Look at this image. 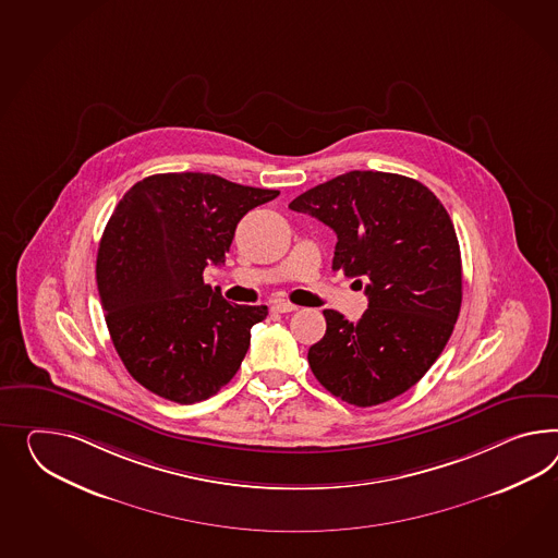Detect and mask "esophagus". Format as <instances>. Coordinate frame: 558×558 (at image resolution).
Instances as JSON below:
<instances>
[{"mask_svg": "<svg viewBox=\"0 0 558 558\" xmlns=\"http://www.w3.org/2000/svg\"><path fill=\"white\" fill-rule=\"evenodd\" d=\"M272 312H277V314H291V312H295L298 310V305H293V303H289V301L277 300L271 303Z\"/></svg>", "mask_w": 558, "mask_h": 558, "instance_id": "1", "label": "esophagus"}]
</instances>
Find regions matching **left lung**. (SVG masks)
I'll use <instances>...</instances> for the list:
<instances>
[{"label":"left lung","mask_w":558,"mask_h":558,"mask_svg":"<svg viewBox=\"0 0 558 558\" xmlns=\"http://www.w3.org/2000/svg\"><path fill=\"white\" fill-rule=\"evenodd\" d=\"M289 208L336 232L333 271L360 287L368 279L356 324L324 312L326 336L307 352L315 378L356 407L407 392L444 352L461 307V253L444 204L413 178L354 170Z\"/></svg>","instance_id":"left-lung-1"}]
</instances>
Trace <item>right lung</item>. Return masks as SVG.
I'll return each mask as SVG.
<instances>
[{
    "label": "right lung",
    "mask_w": 558,
    "mask_h": 558,
    "mask_svg": "<svg viewBox=\"0 0 558 558\" xmlns=\"http://www.w3.org/2000/svg\"><path fill=\"white\" fill-rule=\"evenodd\" d=\"M277 196L215 173H156L117 204L97 255L100 303L117 354L154 395L201 402L241 368L267 305H232L202 272L225 263L241 218Z\"/></svg>",
    "instance_id": "right-lung-1"
}]
</instances>
